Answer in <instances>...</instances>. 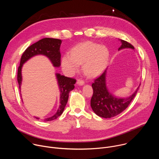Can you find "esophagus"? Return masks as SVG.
<instances>
[{"mask_svg":"<svg viewBox=\"0 0 159 159\" xmlns=\"http://www.w3.org/2000/svg\"><path fill=\"white\" fill-rule=\"evenodd\" d=\"M77 84L78 85H84V81L83 80H82V79H78L77 80Z\"/></svg>","mask_w":159,"mask_h":159,"instance_id":"obj_1","label":"esophagus"}]
</instances>
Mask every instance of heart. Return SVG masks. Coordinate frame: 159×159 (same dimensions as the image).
Segmentation results:
<instances>
[{
  "mask_svg": "<svg viewBox=\"0 0 159 159\" xmlns=\"http://www.w3.org/2000/svg\"><path fill=\"white\" fill-rule=\"evenodd\" d=\"M109 52L100 44L87 41L77 44L70 53L65 54L61 60L63 71L66 74L75 73L84 62L83 70L89 77H96L104 70L107 63Z\"/></svg>",
  "mask_w": 159,
  "mask_h": 159,
  "instance_id": "heart-1",
  "label": "heart"
}]
</instances>
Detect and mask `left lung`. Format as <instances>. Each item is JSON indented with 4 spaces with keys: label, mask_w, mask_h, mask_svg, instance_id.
<instances>
[{
    "label": "left lung",
    "mask_w": 159,
    "mask_h": 159,
    "mask_svg": "<svg viewBox=\"0 0 159 159\" xmlns=\"http://www.w3.org/2000/svg\"><path fill=\"white\" fill-rule=\"evenodd\" d=\"M122 44L118 50L134 47L129 43L121 39ZM106 70L92 84L93 95L90 100V106L94 112L100 117L109 118L114 117L127 108L137 93L139 88L133 95L126 98H116L111 95L106 86Z\"/></svg>",
    "instance_id": "8db88e82"
}]
</instances>
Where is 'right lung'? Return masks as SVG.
<instances>
[{
	"label": "right lung",
	"instance_id": "1",
	"mask_svg": "<svg viewBox=\"0 0 159 159\" xmlns=\"http://www.w3.org/2000/svg\"><path fill=\"white\" fill-rule=\"evenodd\" d=\"M61 41V40L58 39L45 38L39 40L26 48L21 56L20 65L17 70V82L19 89H20L22 81L21 68L22 64L25 63L31 57L39 54L46 55L50 58L55 66H60L61 63L60 47ZM57 77L61 93L60 105L56 114L50 118L44 119V121H49L56 120L62 114L67 103L68 99H69V94L70 91H71L75 87L74 84L76 82L75 79L65 77L64 75H60V74H57ZM36 118L39 120V118L36 117Z\"/></svg>",
	"mask_w": 159,
	"mask_h": 159
}]
</instances>
